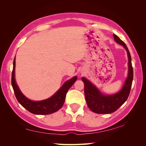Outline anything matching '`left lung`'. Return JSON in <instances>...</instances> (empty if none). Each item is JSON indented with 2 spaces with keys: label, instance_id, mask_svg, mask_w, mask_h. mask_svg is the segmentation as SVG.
Instances as JSON below:
<instances>
[{
  "label": "left lung",
  "instance_id": "8db88e82",
  "mask_svg": "<svg viewBox=\"0 0 146 146\" xmlns=\"http://www.w3.org/2000/svg\"><path fill=\"white\" fill-rule=\"evenodd\" d=\"M113 36L114 41L125 48L129 59V72L122 89L116 94L105 95L88 79L85 77L82 78V80L85 85V95L88 107L92 111L98 114L111 113L121 107L129 96L133 78V70L130 52L125 44L117 35L113 34Z\"/></svg>",
  "mask_w": 146,
  "mask_h": 146
}]
</instances>
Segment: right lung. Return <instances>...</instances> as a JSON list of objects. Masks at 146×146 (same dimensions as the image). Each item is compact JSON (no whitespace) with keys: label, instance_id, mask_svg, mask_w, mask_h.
Returning a JSON list of instances; mask_svg holds the SVG:
<instances>
[{"label":"right lung","instance_id":"1","mask_svg":"<svg viewBox=\"0 0 146 146\" xmlns=\"http://www.w3.org/2000/svg\"><path fill=\"white\" fill-rule=\"evenodd\" d=\"M15 57L13 61V69L11 75V85L16 98L19 103L29 111L35 114L46 115L55 113L59 110L64 103L66 95L69 88L76 82L77 77L75 76L66 81L60 89L50 98L40 100L33 101L29 99L23 94L17 86L15 80Z\"/></svg>","mask_w":146,"mask_h":146}]
</instances>
